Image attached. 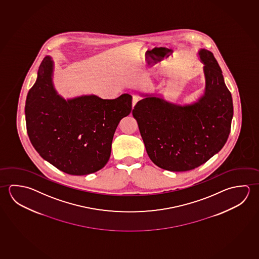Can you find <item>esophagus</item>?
<instances>
[{"mask_svg": "<svg viewBox=\"0 0 259 259\" xmlns=\"http://www.w3.org/2000/svg\"><path fill=\"white\" fill-rule=\"evenodd\" d=\"M139 101H140L139 97H133V99H132V108H134V107H135V105H136L137 103L139 102Z\"/></svg>", "mask_w": 259, "mask_h": 259, "instance_id": "1", "label": "esophagus"}]
</instances>
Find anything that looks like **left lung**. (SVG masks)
<instances>
[{
    "instance_id": "obj_1",
    "label": "left lung",
    "mask_w": 259,
    "mask_h": 259,
    "mask_svg": "<svg viewBox=\"0 0 259 259\" xmlns=\"http://www.w3.org/2000/svg\"><path fill=\"white\" fill-rule=\"evenodd\" d=\"M204 93L197 101L180 105L157 94L144 97L132 115L149 158L158 167L180 172L199 167L220 152L228 141L233 101L213 53L201 49Z\"/></svg>"
}]
</instances>
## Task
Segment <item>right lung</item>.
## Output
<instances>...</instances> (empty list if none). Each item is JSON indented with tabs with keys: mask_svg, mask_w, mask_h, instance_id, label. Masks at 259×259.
Returning a JSON list of instances; mask_svg holds the SVG:
<instances>
[{
	"mask_svg": "<svg viewBox=\"0 0 259 259\" xmlns=\"http://www.w3.org/2000/svg\"><path fill=\"white\" fill-rule=\"evenodd\" d=\"M54 62L42 60L27 95L25 118L31 144L41 158L70 175H88L105 166L115 131L131 113L132 97L96 95L64 99L53 84Z\"/></svg>",
	"mask_w": 259,
	"mask_h": 259,
	"instance_id": "obj_1",
	"label": "right lung"
}]
</instances>
